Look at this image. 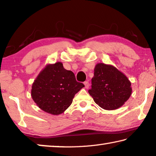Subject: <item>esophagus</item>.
I'll use <instances>...</instances> for the list:
<instances>
[{"label": "esophagus", "mask_w": 156, "mask_h": 156, "mask_svg": "<svg viewBox=\"0 0 156 156\" xmlns=\"http://www.w3.org/2000/svg\"><path fill=\"white\" fill-rule=\"evenodd\" d=\"M84 87H85V88H86V89H88V88H89V82H88V81L84 82Z\"/></svg>", "instance_id": "obj_1"}]
</instances>
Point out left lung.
I'll return each mask as SVG.
<instances>
[{"instance_id": "8db88e82", "label": "left lung", "mask_w": 156, "mask_h": 156, "mask_svg": "<svg viewBox=\"0 0 156 156\" xmlns=\"http://www.w3.org/2000/svg\"><path fill=\"white\" fill-rule=\"evenodd\" d=\"M131 82L112 65L98 63L94 69L91 88L88 91L94 102L106 110H113L125 104L131 96Z\"/></svg>"}]
</instances>
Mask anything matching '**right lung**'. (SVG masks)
<instances>
[{
  "label": "right lung",
  "instance_id": "add662e5",
  "mask_svg": "<svg viewBox=\"0 0 156 156\" xmlns=\"http://www.w3.org/2000/svg\"><path fill=\"white\" fill-rule=\"evenodd\" d=\"M84 85L76 81L74 73L60 62L46 65L31 87V98L41 109L59 115L72 103L75 94Z\"/></svg>",
  "mask_w": 156,
  "mask_h": 156
}]
</instances>
